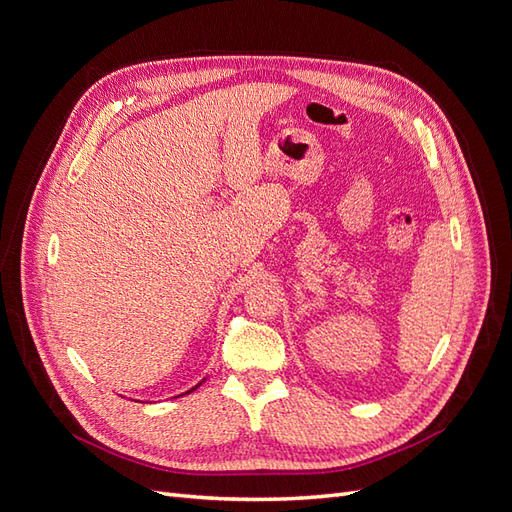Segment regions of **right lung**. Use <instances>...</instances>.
<instances>
[{"mask_svg": "<svg viewBox=\"0 0 512 512\" xmlns=\"http://www.w3.org/2000/svg\"><path fill=\"white\" fill-rule=\"evenodd\" d=\"M198 386H200V384H196V386H194V389H192V391H196V389H198ZM192 391H188V393H192Z\"/></svg>", "mask_w": 512, "mask_h": 512, "instance_id": "obj_1", "label": "right lung"}]
</instances>
